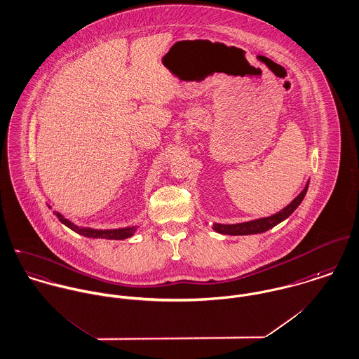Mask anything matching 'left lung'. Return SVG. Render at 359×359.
<instances>
[{
	"label": "left lung",
	"instance_id": "1",
	"mask_svg": "<svg viewBox=\"0 0 359 359\" xmlns=\"http://www.w3.org/2000/svg\"><path fill=\"white\" fill-rule=\"evenodd\" d=\"M307 190H309V183L306 184L304 190L286 208H283L280 212L270 216V217H263V219L239 223V224H213V230L220 234H229V236H249V234L264 233V231L273 229L274 226H277L282 220L287 219L294 212V209L302 203V201L306 197Z\"/></svg>",
	"mask_w": 359,
	"mask_h": 359
}]
</instances>
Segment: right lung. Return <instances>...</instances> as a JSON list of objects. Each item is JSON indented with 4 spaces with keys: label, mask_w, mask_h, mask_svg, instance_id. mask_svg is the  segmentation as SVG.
Segmentation results:
<instances>
[{
    "label": "right lung",
    "mask_w": 359,
    "mask_h": 359,
    "mask_svg": "<svg viewBox=\"0 0 359 359\" xmlns=\"http://www.w3.org/2000/svg\"><path fill=\"white\" fill-rule=\"evenodd\" d=\"M57 216V219L67 226L69 229H72L73 231L79 233L83 237L88 238H106V239H125L129 238L133 236V233L136 231V227H125V229H118V230H93V229H85V227H79L76 224H73L70 220L65 219L63 215H60L59 212L55 213Z\"/></svg>",
    "instance_id": "obj_1"
}]
</instances>
